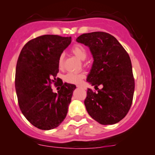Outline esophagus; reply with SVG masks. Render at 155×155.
Segmentation results:
<instances>
[{
	"instance_id": "1",
	"label": "esophagus",
	"mask_w": 155,
	"mask_h": 155,
	"mask_svg": "<svg viewBox=\"0 0 155 155\" xmlns=\"http://www.w3.org/2000/svg\"><path fill=\"white\" fill-rule=\"evenodd\" d=\"M76 87H82L83 86L82 85V84H77V85H76Z\"/></svg>"
}]
</instances>
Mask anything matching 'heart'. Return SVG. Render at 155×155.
I'll return each mask as SVG.
<instances>
[{"mask_svg": "<svg viewBox=\"0 0 155 155\" xmlns=\"http://www.w3.org/2000/svg\"><path fill=\"white\" fill-rule=\"evenodd\" d=\"M71 52L73 54L79 58L81 60H84L87 56V51L84 46L81 45H76L71 48ZM64 56L63 53H61L58 57V64L59 68H62L64 64ZM84 73L79 72H70L68 73L64 76V80L68 83H72V84H79L81 82L82 79L84 78Z\"/></svg>", "mask_w": 155, "mask_h": 155, "instance_id": "obj_1", "label": "heart"}]
</instances>
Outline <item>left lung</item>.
I'll return each instance as SVG.
<instances>
[{"instance_id": "1", "label": "left lung", "mask_w": 155, "mask_h": 155, "mask_svg": "<svg viewBox=\"0 0 155 155\" xmlns=\"http://www.w3.org/2000/svg\"><path fill=\"white\" fill-rule=\"evenodd\" d=\"M76 41L89 47L94 60L87 81L98 91L87 89L84 102L87 113L100 124H115L132 104L135 84L129 55L115 37L105 32L82 34Z\"/></svg>"}]
</instances>
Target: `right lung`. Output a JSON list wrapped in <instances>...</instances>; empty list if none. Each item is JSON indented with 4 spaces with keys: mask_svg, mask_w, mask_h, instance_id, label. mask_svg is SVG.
<instances>
[{
    "mask_svg": "<svg viewBox=\"0 0 155 155\" xmlns=\"http://www.w3.org/2000/svg\"><path fill=\"white\" fill-rule=\"evenodd\" d=\"M71 42V37L41 35L29 41L18 56L15 79L18 102L26 119L39 129L56 128L66 117L76 86L56 76L58 57ZM53 84L60 87L58 94L53 93Z\"/></svg>",
    "mask_w": 155,
    "mask_h": 155,
    "instance_id": "add662e5",
    "label": "right lung"
}]
</instances>
